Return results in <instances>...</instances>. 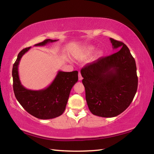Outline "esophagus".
Returning <instances> with one entry per match:
<instances>
[{"label":"esophagus","mask_w":154,"mask_h":154,"mask_svg":"<svg viewBox=\"0 0 154 154\" xmlns=\"http://www.w3.org/2000/svg\"><path fill=\"white\" fill-rule=\"evenodd\" d=\"M82 79H83V77L82 76V75H81V72H79V80L81 81V80H82Z\"/></svg>","instance_id":"obj_1"}]
</instances>
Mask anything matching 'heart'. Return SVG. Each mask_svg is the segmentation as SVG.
I'll return each mask as SVG.
<instances>
[{"label":"heart","mask_w":154,"mask_h":154,"mask_svg":"<svg viewBox=\"0 0 154 154\" xmlns=\"http://www.w3.org/2000/svg\"><path fill=\"white\" fill-rule=\"evenodd\" d=\"M96 50V46L93 45H88L86 46L82 47L80 48L77 51V54H76V56L79 57V58H85V57H88L92 55V54ZM104 54V51L103 50H99L96 54L95 57L96 58H98L102 57Z\"/></svg>","instance_id":"b5f03b06"}]
</instances>
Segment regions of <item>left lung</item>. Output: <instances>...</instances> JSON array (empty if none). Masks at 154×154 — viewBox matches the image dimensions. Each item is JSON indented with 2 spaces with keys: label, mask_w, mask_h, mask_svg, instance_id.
Instances as JSON below:
<instances>
[{
  "label": "left lung",
  "mask_w": 154,
  "mask_h": 154,
  "mask_svg": "<svg viewBox=\"0 0 154 154\" xmlns=\"http://www.w3.org/2000/svg\"><path fill=\"white\" fill-rule=\"evenodd\" d=\"M110 41L118 51L81 70L88 108L103 118H113L126 110L138 87L136 62L128 48L121 41L112 38Z\"/></svg>",
  "instance_id": "8db88e82"
}]
</instances>
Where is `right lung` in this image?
<instances>
[{
	"instance_id": "obj_1",
	"label": "right lung",
	"mask_w": 154,
	"mask_h": 154,
	"mask_svg": "<svg viewBox=\"0 0 154 154\" xmlns=\"http://www.w3.org/2000/svg\"><path fill=\"white\" fill-rule=\"evenodd\" d=\"M58 40L45 39L35 46H44ZM30 48L22 49L18 54L13 66V88L15 98L28 113L36 118L48 119L55 118L64 113L72 88L78 81V71L63 72L59 71L55 79L45 89L31 90L26 89L21 83L18 66L24 54Z\"/></svg>"
}]
</instances>
